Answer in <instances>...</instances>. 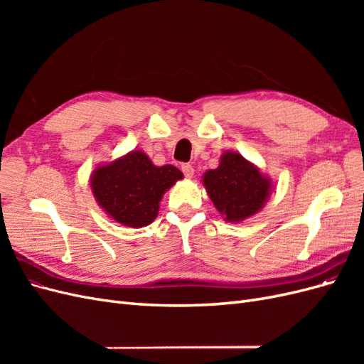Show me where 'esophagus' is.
Returning a JSON list of instances; mask_svg holds the SVG:
<instances>
[{"instance_id":"1","label":"esophagus","mask_w":364,"mask_h":364,"mask_svg":"<svg viewBox=\"0 0 364 364\" xmlns=\"http://www.w3.org/2000/svg\"><path fill=\"white\" fill-rule=\"evenodd\" d=\"M181 168H182V173L185 174L186 179H191L193 176H194V168H193L191 164H183Z\"/></svg>"}]
</instances>
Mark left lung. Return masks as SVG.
<instances>
[{"label": "left lung", "mask_w": 364, "mask_h": 364, "mask_svg": "<svg viewBox=\"0 0 364 364\" xmlns=\"http://www.w3.org/2000/svg\"><path fill=\"white\" fill-rule=\"evenodd\" d=\"M205 190L229 223L255 215L272 193V179L237 151H225L215 170L203 174Z\"/></svg>", "instance_id": "left-lung-1"}]
</instances>
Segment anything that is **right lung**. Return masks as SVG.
<instances>
[{
    "label": "right lung",
    "instance_id": "add662e5",
    "mask_svg": "<svg viewBox=\"0 0 364 364\" xmlns=\"http://www.w3.org/2000/svg\"><path fill=\"white\" fill-rule=\"evenodd\" d=\"M183 179L174 165L156 167L144 151L134 150L91 174V190L103 211L127 228H144L158 217L165 191Z\"/></svg>",
    "mask_w": 364,
    "mask_h": 364
}]
</instances>
